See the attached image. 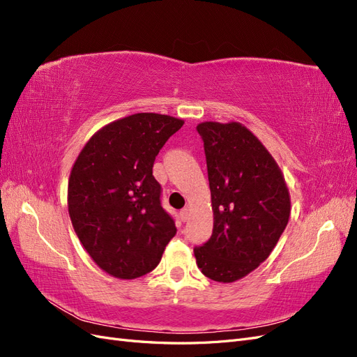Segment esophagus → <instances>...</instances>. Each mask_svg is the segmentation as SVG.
<instances>
[{"mask_svg": "<svg viewBox=\"0 0 357 357\" xmlns=\"http://www.w3.org/2000/svg\"><path fill=\"white\" fill-rule=\"evenodd\" d=\"M180 219H181V222H186L189 219V210L188 208H183L180 211Z\"/></svg>", "mask_w": 357, "mask_h": 357, "instance_id": "34e87169", "label": "esophagus"}]
</instances>
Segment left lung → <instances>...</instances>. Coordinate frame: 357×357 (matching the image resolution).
Returning a JSON list of instances; mask_svg holds the SVG:
<instances>
[{
    "label": "left lung",
    "mask_w": 357,
    "mask_h": 357,
    "mask_svg": "<svg viewBox=\"0 0 357 357\" xmlns=\"http://www.w3.org/2000/svg\"><path fill=\"white\" fill-rule=\"evenodd\" d=\"M197 131L214 223L210 240L193 253L205 277L232 283L271 255L289 222V189L274 158L244 125L202 122Z\"/></svg>",
    "instance_id": "left-lung-1"
}]
</instances>
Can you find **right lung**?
I'll return each mask as SVG.
<instances>
[{"instance_id":"obj_1","label":"right lung","mask_w":357,"mask_h":357,"mask_svg":"<svg viewBox=\"0 0 357 357\" xmlns=\"http://www.w3.org/2000/svg\"><path fill=\"white\" fill-rule=\"evenodd\" d=\"M181 119L137 113L93 134L68 180V213L84 250L102 271L132 280L152 271L176 235L162 208L153 162Z\"/></svg>"}]
</instances>
